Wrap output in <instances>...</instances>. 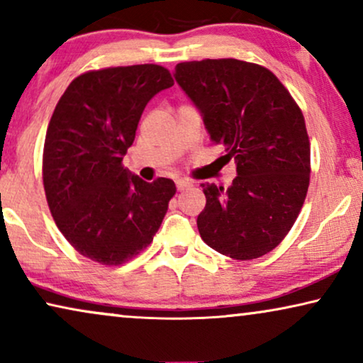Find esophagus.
Wrapping results in <instances>:
<instances>
[{"instance_id": "34e87169", "label": "esophagus", "mask_w": 363, "mask_h": 363, "mask_svg": "<svg viewBox=\"0 0 363 363\" xmlns=\"http://www.w3.org/2000/svg\"><path fill=\"white\" fill-rule=\"evenodd\" d=\"M175 183H177V190H178V191L186 190V188L191 185V183H190V182H186V180H177Z\"/></svg>"}]
</instances>
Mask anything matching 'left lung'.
I'll return each instance as SVG.
<instances>
[{"mask_svg": "<svg viewBox=\"0 0 363 363\" xmlns=\"http://www.w3.org/2000/svg\"><path fill=\"white\" fill-rule=\"evenodd\" d=\"M175 81L215 143L235 158L228 188L201 183V240L233 259L274 250L304 205L311 145L301 108L269 69L238 59L180 62Z\"/></svg>", "mask_w": 363, "mask_h": 363, "instance_id": "8db88e82", "label": "left lung"}]
</instances>
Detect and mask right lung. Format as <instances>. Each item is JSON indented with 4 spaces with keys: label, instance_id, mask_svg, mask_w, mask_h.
<instances>
[{
    "label": "right lung",
    "instance_id": "obj_1",
    "mask_svg": "<svg viewBox=\"0 0 363 363\" xmlns=\"http://www.w3.org/2000/svg\"><path fill=\"white\" fill-rule=\"evenodd\" d=\"M173 86L165 67L138 64L82 74L49 122L43 155L48 205L59 231L89 259L122 264L150 245L177 188L122 167L143 108Z\"/></svg>",
    "mask_w": 363,
    "mask_h": 363
}]
</instances>
